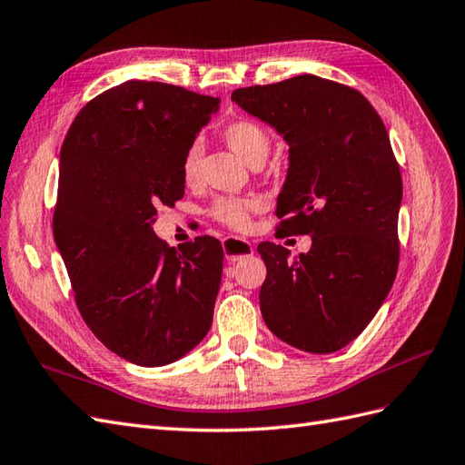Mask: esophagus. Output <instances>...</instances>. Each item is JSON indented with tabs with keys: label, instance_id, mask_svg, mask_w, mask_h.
Listing matches in <instances>:
<instances>
[{
	"label": "esophagus",
	"instance_id": "34e87169",
	"mask_svg": "<svg viewBox=\"0 0 465 465\" xmlns=\"http://www.w3.org/2000/svg\"><path fill=\"white\" fill-rule=\"evenodd\" d=\"M253 252H255V247L247 240H242V237H225L223 240L225 259L232 261V263H235V261H240L247 255H253Z\"/></svg>",
	"mask_w": 465,
	"mask_h": 465
}]
</instances>
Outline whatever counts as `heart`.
Listing matches in <instances>:
<instances>
[{
  "mask_svg": "<svg viewBox=\"0 0 465 465\" xmlns=\"http://www.w3.org/2000/svg\"><path fill=\"white\" fill-rule=\"evenodd\" d=\"M223 141L228 143V147L240 154V157L247 164H263L269 157L271 151V135L269 131L253 122V119H235V122L228 124L222 131ZM202 145L198 141L190 143L184 157H183V178L188 184H194L200 176V164H202ZM259 208V202L253 198H233L223 196L213 202L212 216L218 222L230 225L233 230H243L249 223V216L252 212Z\"/></svg>",
  "mask_w": 465,
  "mask_h": 465,
  "instance_id": "obj_1",
  "label": "heart"
}]
</instances>
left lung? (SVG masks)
I'll list each match as a JSON object with an SVG mask.
<instances>
[{"mask_svg": "<svg viewBox=\"0 0 465 465\" xmlns=\"http://www.w3.org/2000/svg\"><path fill=\"white\" fill-rule=\"evenodd\" d=\"M232 100L287 141L279 232L312 237L294 259L259 243L261 314L296 350L338 351L371 322L399 267L402 181L387 129L360 92L312 74L240 88Z\"/></svg>", "mask_w": 465, "mask_h": 465, "instance_id": "8db88e82", "label": "left lung"}]
</instances>
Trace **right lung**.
Instances as JSON below:
<instances>
[{
  "label": "right lung",
  "mask_w": 465,
  "mask_h": 465,
  "mask_svg": "<svg viewBox=\"0 0 465 465\" xmlns=\"http://www.w3.org/2000/svg\"><path fill=\"white\" fill-rule=\"evenodd\" d=\"M220 98L129 80L88 102L61 151L53 232L78 311L105 348L141 367L204 340L223 252L210 235L169 247L159 206L184 196L183 157Z\"/></svg>",
  "instance_id": "obj_1"
}]
</instances>
